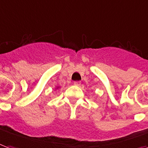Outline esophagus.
I'll list each match as a JSON object with an SVG mask.
<instances>
[{
    "label": "esophagus",
    "mask_w": 148,
    "mask_h": 148,
    "mask_svg": "<svg viewBox=\"0 0 148 148\" xmlns=\"http://www.w3.org/2000/svg\"><path fill=\"white\" fill-rule=\"evenodd\" d=\"M74 85H77V86H78V85H81V82H78V81H77V82H74Z\"/></svg>",
    "instance_id": "esophagus-1"
}]
</instances>
